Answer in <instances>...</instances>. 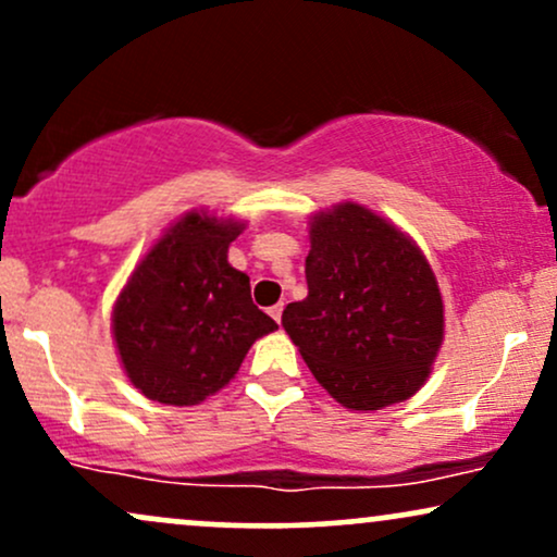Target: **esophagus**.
<instances>
[{
	"mask_svg": "<svg viewBox=\"0 0 557 557\" xmlns=\"http://www.w3.org/2000/svg\"><path fill=\"white\" fill-rule=\"evenodd\" d=\"M270 317L274 319V322H277V324H280V319H283V304L272 306V309H270Z\"/></svg>",
	"mask_w": 557,
	"mask_h": 557,
	"instance_id": "esophagus-1",
	"label": "esophagus"
}]
</instances>
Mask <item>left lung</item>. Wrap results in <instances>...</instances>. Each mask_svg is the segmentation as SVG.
Returning <instances> with one entry per match:
<instances>
[{
  "mask_svg": "<svg viewBox=\"0 0 557 557\" xmlns=\"http://www.w3.org/2000/svg\"><path fill=\"white\" fill-rule=\"evenodd\" d=\"M306 285L283 327L332 398L376 411L424 385L443 343V296L398 227L350 201L314 216Z\"/></svg>",
  "mask_w": 557,
  "mask_h": 557,
  "instance_id": "obj_1",
  "label": "left lung"
}]
</instances>
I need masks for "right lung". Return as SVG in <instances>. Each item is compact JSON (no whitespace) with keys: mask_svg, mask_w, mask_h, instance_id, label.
Wrapping results in <instances>:
<instances>
[{"mask_svg":"<svg viewBox=\"0 0 557 557\" xmlns=\"http://www.w3.org/2000/svg\"><path fill=\"white\" fill-rule=\"evenodd\" d=\"M238 222L190 212L146 253L114 304V341L146 398L194 406L225 387L248 348L277 322L227 264Z\"/></svg>","mask_w":557,"mask_h":557,"instance_id":"1","label":"right lung"}]
</instances>
